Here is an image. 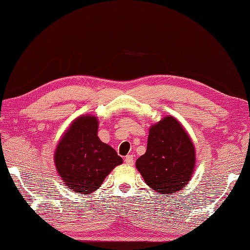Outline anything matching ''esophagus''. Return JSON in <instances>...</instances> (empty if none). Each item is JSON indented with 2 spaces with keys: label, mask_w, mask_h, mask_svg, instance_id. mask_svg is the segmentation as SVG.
Instances as JSON below:
<instances>
[{
  "label": "esophagus",
  "mask_w": 250,
  "mask_h": 250,
  "mask_svg": "<svg viewBox=\"0 0 250 250\" xmlns=\"http://www.w3.org/2000/svg\"><path fill=\"white\" fill-rule=\"evenodd\" d=\"M125 164H128V165H133V163H134L133 155H126L125 157Z\"/></svg>",
  "instance_id": "esophagus-1"
}]
</instances>
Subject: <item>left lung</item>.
<instances>
[{
	"mask_svg": "<svg viewBox=\"0 0 250 250\" xmlns=\"http://www.w3.org/2000/svg\"><path fill=\"white\" fill-rule=\"evenodd\" d=\"M196 163L194 146L174 117H165L149 129L146 152L135 165L143 179L162 196L183 189Z\"/></svg>",
	"mask_w": 250,
	"mask_h": 250,
	"instance_id": "1",
	"label": "left lung"
}]
</instances>
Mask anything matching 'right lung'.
Returning a JSON list of instances; mask_svg holds the SVG:
<instances>
[{
  "label": "right lung",
  "instance_id": "right-lung-1",
  "mask_svg": "<svg viewBox=\"0 0 250 250\" xmlns=\"http://www.w3.org/2000/svg\"><path fill=\"white\" fill-rule=\"evenodd\" d=\"M98 121L83 116L71 125L58 144L54 162L65 186L81 194L101 187L104 179L122 158L97 137Z\"/></svg>",
  "mask_w": 250,
  "mask_h": 250
}]
</instances>
